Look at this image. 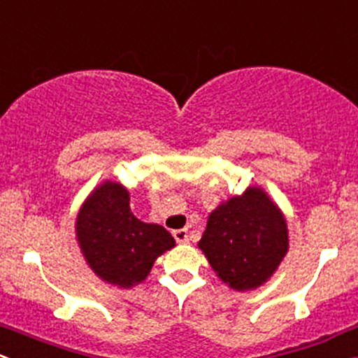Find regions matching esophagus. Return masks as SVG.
<instances>
[{
	"label": "esophagus",
	"instance_id": "esophagus-1",
	"mask_svg": "<svg viewBox=\"0 0 358 358\" xmlns=\"http://www.w3.org/2000/svg\"><path fill=\"white\" fill-rule=\"evenodd\" d=\"M174 238L178 243H187L189 241V236H187V229H176Z\"/></svg>",
	"mask_w": 358,
	"mask_h": 358
}]
</instances>
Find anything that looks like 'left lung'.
I'll list each match as a JSON object with an SVG mask.
<instances>
[{
	"label": "left lung",
	"mask_w": 358,
	"mask_h": 358,
	"mask_svg": "<svg viewBox=\"0 0 358 358\" xmlns=\"http://www.w3.org/2000/svg\"><path fill=\"white\" fill-rule=\"evenodd\" d=\"M198 248L220 281L245 293L265 285L285 260L288 222L264 187L248 186L210 212Z\"/></svg>",
	"instance_id": "obj_1"
}]
</instances>
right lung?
<instances>
[{
  "mask_svg": "<svg viewBox=\"0 0 358 358\" xmlns=\"http://www.w3.org/2000/svg\"><path fill=\"white\" fill-rule=\"evenodd\" d=\"M129 201L127 187L106 179L87 194L76 217V239L87 267L124 289L145 281L155 260L176 246L164 226L139 220Z\"/></svg>",
  "mask_w": 358,
  "mask_h": 358,
  "instance_id": "right-lung-1",
  "label": "right lung"
}]
</instances>
